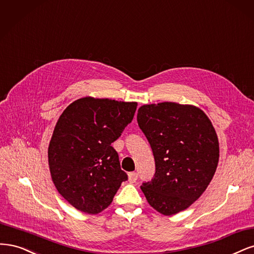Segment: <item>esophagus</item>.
I'll use <instances>...</instances> for the list:
<instances>
[{
  "mask_svg": "<svg viewBox=\"0 0 254 254\" xmlns=\"http://www.w3.org/2000/svg\"><path fill=\"white\" fill-rule=\"evenodd\" d=\"M137 178H138V174L135 173V172H130V173H128V182H129L130 184L136 183Z\"/></svg>",
  "mask_w": 254,
  "mask_h": 254,
  "instance_id": "esophagus-1",
  "label": "esophagus"
}]
</instances>
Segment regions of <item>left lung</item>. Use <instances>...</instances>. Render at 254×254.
<instances>
[{
  "instance_id": "1",
  "label": "left lung",
  "mask_w": 254,
  "mask_h": 254,
  "mask_svg": "<svg viewBox=\"0 0 254 254\" xmlns=\"http://www.w3.org/2000/svg\"><path fill=\"white\" fill-rule=\"evenodd\" d=\"M137 121L156 167L152 181L140 187L146 200L168 216L189 208L217 168L219 144L212 122L197 106L175 102L142 105Z\"/></svg>"
}]
</instances>
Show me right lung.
Listing matches in <instances>:
<instances>
[{
  "label": "right lung",
  "mask_w": 254,
  "mask_h": 254,
  "mask_svg": "<svg viewBox=\"0 0 254 254\" xmlns=\"http://www.w3.org/2000/svg\"><path fill=\"white\" fill-rule=\"evenodd\" d=\"M137 102L84 97L64 110L48 146L58 192L87 214L108 208L127 175L111 145L133 120Z\"/></svg>",
  "instance_id": "1"
}]
</instances>
